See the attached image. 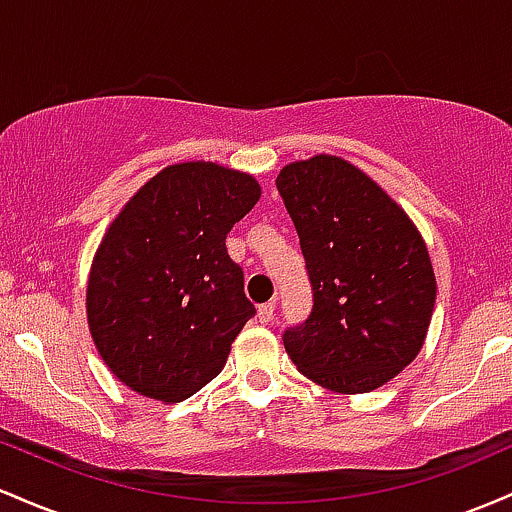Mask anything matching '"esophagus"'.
<instances>
[{"instance_id":"34e87169","label":"esophagus","mask_w":512,"mask_h":512,"mask_svg":"<svg viewBox=\"0 0 512 512\" xmlns=\"http://www.w3.org/2000/svg\"><path fill=\"white\" fill-rule=\"evenodd\" d=\"M258 321H261V324H268V321H273V314H275V304H271V302H266V304H261V307H258Z\"/></svg>"}]
</instances>
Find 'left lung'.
Listing matches in <instances>:
<instances>
[{
	"instance_id": "8db88e82",
	"label": "left lung",
	"mask_w": 512,
	"mask_h": 512,
	"mask_svg": "<svg viewBox=\"0 0 512 512\" xmlns=\"http://www.w3.org/2000/svg\"><path fill=\"white\" fill-rule=\"evenodd\" d=\"M312 283V312L283 333L307 380L363 394L399 375L423 348L435 307L426 241L404 210L331 154L283 166L275 179Z\"/></svg>"
}]
</instances>
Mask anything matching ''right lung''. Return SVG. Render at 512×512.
Returning <instances> with one entry per match:
<instances>
[{"mask_svg":"<svg viewBox=\"0 0 512 512\" xmlns=\"http://www.w3.org/2000/svg\"><path fill=\"white\" fill-rule=\"evenodd\" d=\"M261 198L244 171L166 166L103 234L86 285V317L108 370L149 399H188L227 363L256 314L227 232Z\"/></svg>","mask_w":512,"mask_h":512,"instance_id":"1","label":"right lung"}]
</instances>
